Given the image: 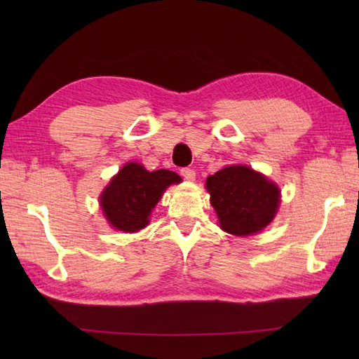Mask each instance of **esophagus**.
Instances as JSON below:
<instances>
[{"mask_svg": "<svg viewBox=\"0 0 359 359\" xmlns=\"http://www.w3.org/2000/svg\"><path fill=\"white\" fill-rule=\"evenodd\" d=\"M180 175L185 180H194L196 179V172H194V170H191V168H182Z\"/></svg>", "mask_w": 359, "mask_h": 359, "instance_id": "34e87169", "label": "esophagus"}]
</instances>
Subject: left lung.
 I'll return each instance as SVG.
<instances>
[{"mask_svg": "<svg viewBox=\"0 0 359 359\" xmlns=\"http://www.w3.org/2000/svg\"><path fill=\"white\" fill-rule=\"evenodd\" d=\"M222 230L248 236L269 225L278 211L279 188L248 166L231 165L207 179Z\"/></svg>", "mask_w": 359, "mask_h": 359, "instance_id": "8db88e82", "label": "left lung"}]
</instances>
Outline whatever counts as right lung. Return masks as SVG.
Wrapping results in <instances>:
<instances>
[{"label": "right lung", "instance_id": "1", "mask_svg": "<svg viewBox=\"0 0 359 359\" xmlns=\"http://www.w3.org/2000/svg\"><path fill=\"white\" fill-rule=\"evenodd\" d=\"M182 182L170 170L147 171L139 163H126L100 197L103 215L120 231L134 233L148 225L151 210L171 184Z\"/></svg>", "mask_w": 359, "mask_h": 359}]
</instances>
